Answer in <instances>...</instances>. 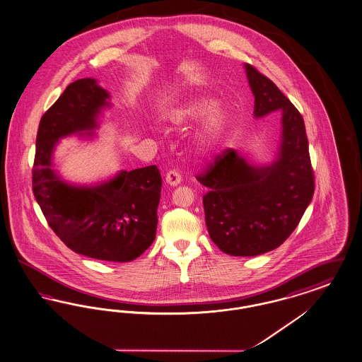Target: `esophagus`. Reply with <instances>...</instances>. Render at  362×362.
I'll list each match as a JSON object with an SVG mask.
<instances>
[{"mask_svg": "<svg viewBox=\"0 0 362 362\" xmlns=\"http://www.w3.org/2000/svg\"><path fill=\"white\" fill-rule=\"evenodd\" d=\"M165 182L170 186H177L182 182V175H180L179 171H176V170H171V171H168L167 175H165Z\"/></svg>", "mask_w": 362, "mask_h": 362, "instance_id": "1", "label": "esophagus"}]
</instances>
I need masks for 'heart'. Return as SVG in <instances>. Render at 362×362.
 <instances>
[{
	"label": "heart",
	"instance_id": "b5f03b06",
	"mask_svg": "<svg viewBox=\"0 0 362 362\" xmlns=\"http://www.w3.org/2000/svg\"><path fill=\"white\" fill-rule=\"evenodd\" d=\"M214 105L216 102L210 98L194 97L176 107L170 115V121L179 127L206 115L194 139V144L199 151H209L217 144L226 125V113L222 107Z\"/></svg>",
	"mask_w": 362,
	"mask_h": 362
}]
</instances>
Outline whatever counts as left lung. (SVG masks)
Listing matches in <instances>:
<instances>
[{
    "label": "left lung",
    "mask_w": 362,
    "mask_h": 362,
    "mask_svg": "<svg viewBox=\"0 0 362 362\" xmlns=\"http://www.w3.org/2000/svg\"><path fill=\"white\" fill-rule=\"evenodd\" d=\"M256 118L280 110L281 140L268 165L250 164L234 149L219 155L198 182L207 230L230 256H259L281 245L303 217L314 195V173L302 115L275 83L246 64Z\"/></svg>",
    "instance_id": "8db88e82"
}]
</instances>
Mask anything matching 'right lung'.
I'll return each mask as SVG.
<instances>
[{
  "label": "right lung",
  "instance_id": "right-lung-1",
  "mask_svg": "<svg viewBox=\"0 0 362 362\" xmlns=\"http://www.w3.org/2000/svg\"><path fill=\"white\" fill-rule=\"evenodd\" d=\"M110 94L93 78L70 83L42 117L32 189L44 217L59 238L78 255L128 262L153 243L158 228L161 176L156 165L119 171L97 185L78 186L54 168L59 140L71 134L94 136Z\"/></svg>",
  "mask_w": 362,
  "mask_h": 362
}]
</instances>
